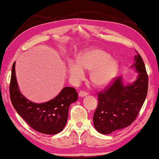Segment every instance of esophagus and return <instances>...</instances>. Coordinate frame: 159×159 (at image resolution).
Returning <instances> with one entry per match:
<instances>
[{"label":"esophagus","instance_id":"34e87169","mask_svg":"<svg viewBox=\"0 0 159 159\" xmlns=\"http://www.w3.org/2000/svg\"><path fill=\"white\" fill-rule=\"evenodd\" d=\"M88 95L87 93H86V92H84V91H80V92L79 93V96H80V98L85 97V96H86V95Z\"/></svg>","mask_w":159,"mask_h":159}]
</instances>
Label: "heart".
I'll return each mask as SVG.
<instances>
[{"label":"heart","instance_id":"1","mask_svg":"<svg viewBox=\"0 0 159 159\" xmlns=\"http://www.w3.org/2000/svg\"><path fill=\"white\" fill-rule=\"evenodd\" d=\"M84 70H91L90 79L95 86L103 87L111 82L118 70V63L110 58L104 50L93 49L86 50L78 56L77 63H70L68 71L75 81H79L84 76Z\"/></svg>","mask_w":159,"mask_h":159}]
</instances>
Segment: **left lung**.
Returning a JSON list of instances; mask_svg holds the SVG:
<instances>
[{
	"label": "left lung",
	"mask_w": 159,
	"mask_h": 159,
	"mask_svg": "<svg viewBox=\"0 0 159 159\" xmlns=\"http://www.w3.org/2000/svg\"><path fill=\"white\" fill-rule=\"evenodd\" d=\"M131 68L138 73L133 83L125 84L122 77H119L109 87L98 93L99 102L93 115V124L99 133L109 134L129 126L144 103L148 93V76L139 53L134 57Z\"/></svg>",
	"instance_id": "8db88e82"
}]
</instances>
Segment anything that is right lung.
I'll use <instances>...</instances> for the list:
<instances>
[{
  "instance_id": "right-lung-1",
  "label": "right lung",
  "mask_w": 159,
  "mask_h": 159,
  "mask_svg": "<svg viewBox=\"0 0 159 159\" xmlns=\"http://www.w3.org/2000/svg\"><path fill=\"white\" fill-rule=\"evenodd\" d=\"M11 68L10 94L11 104L19 115L34 130L44 134L60 132L67 122L68 109L77 100V93L73 87H64L60 93L43 103H34L20 93L15 73Z\"/></svg>"
}]
</instances>
